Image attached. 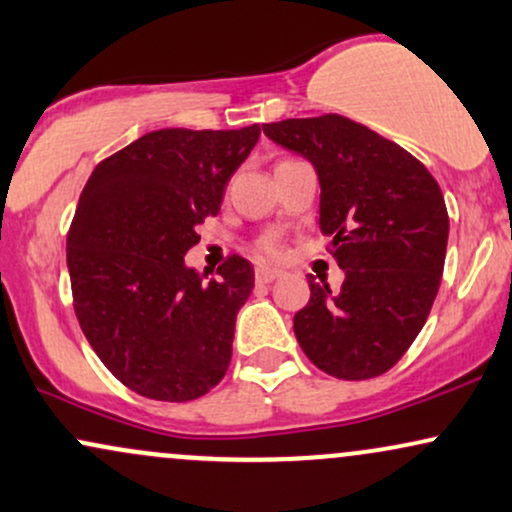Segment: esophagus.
<instances>
[{
	"mask_svg": "<svg viewBox=\"0 0 512 512\" xmlns=\"http://www.w3.org/2000/svg\"><path fill=\"white\" fill-rule=\"evenodd\" d=\"M280 270H270V268H258L256 270V282H261V285H268V282L278 280L280 278Z\"/></svg>",
	"mask_w": 512,
	"mask_h": 512,
	"instance_id": "obj_1",
	"label": "esophagus"
}]
</instances>
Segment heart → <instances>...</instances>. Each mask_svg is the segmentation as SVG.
Segmentation results:
<instances>
[{"mask_svg":"<svg viewBox=\"0 0 512 512\" xmlns=\"http://www.w3.org/2000/svg\"><path fill=\"white\" fill-rule=\"evenodd\" d=\"M256 254L266 256V258H280L282 251H285V246H282L280 237H275V234H263L261 239L256 242Z\"/></svg>","mask_w":512,"mask_h":512,"instance_id":"obj_1","label":"heart"}]
</instances>
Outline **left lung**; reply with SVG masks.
<instances>
[{
	"label": "left lung",
	"mask_w": 512,
	"mask_h": 512,
	"mask_svg": "<svg viewBox=\"0 0 512 512\" xmlns=\"http://www.w3.org/2000/svg\"><path fill=\"white\" fill-rule=\"evenodd\" d=\"M263 134L314 162L321 230L345 282L309 275L294 314L306 357L328 376L366 381L410 350L429 318L448 246V210L434 174L369 126L328 112L263 124Z\"/></svg>",
	"instance_id": "obj_1"
}]
</instances>
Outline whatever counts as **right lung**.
Wrapping results in <instances>:
<instances>
[{"instance_id":"right-lung-1","label":"right lung","mask_w":512,"mask_h":512,"mask_svg":"<svg viewBox=\"0 0 512 512\" xmlns=\"http://www.w3.org/2000/svg\"><path fill=\"white\" fill-rule=\"evenodd\" d=\"M258 136V124L150 131L83 186L66 239L74 311L100 362L143 398L189 402L227 374L254 268L232 254L206 282L184 256Z\"/></svg>"}]
</instances>
